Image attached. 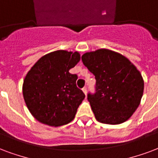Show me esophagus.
<instances>
[{
	"label": "esophagus",
	"instance_id": "1",
	"mask_svg": "<svg viewBox=\"0 0 158 158\" xmlns=\"http://www.w3.org/2000/svg\"><path fill=\"white\" fill-rule=\"evenodd\" d=\"M82 92H83L84 93H85V95L86 94V92H87V88H86V86H85V87H83V88H82Z\"/></svg>",
	"mask_w": 158,
	"mask_h": 158
}]
</instances>
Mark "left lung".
<instances>
[{
  "label": "left lung",
  "mask_w": 158,
  "mask_h": 158,
  "mask_svg": "<svg viewBox=\"0 0 158 158\" xmlns=\"http://www.w3.org/2000/svg\"><path fill=\"white\" fill-rule=\"evenodd\" d=\"M81 61L95 76V93L87 94L96 119L116 125L126 122L138 107L144 81L136 66L111 50L86 52Z\"/></svg>",
  "instance_id": "8db88e82"
}]
</instances>
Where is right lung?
I'll use <instances>...</instances> for the list:
<instances>
[{"instance_id":"1","label":"right lung","mask_w":158,"mask_h":158,"mask_svg":"<svg viewBox=\"0 0 158 158\" xmlns=\"http://www.w3.org/2000/svg\"><path fill=\"white\" fill-rule=\"evenodd\" d=\"M80 54L59 50L35 62L23 82V97L30 112L43 124L52 127L72 122L82 100L77 86V75L69 70L80 61Z\"/></svg>"}]
</instances>
